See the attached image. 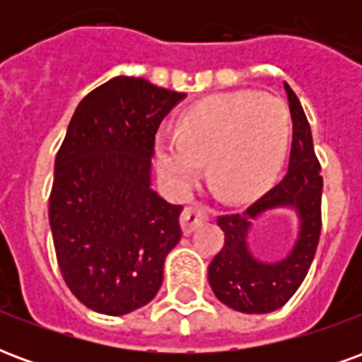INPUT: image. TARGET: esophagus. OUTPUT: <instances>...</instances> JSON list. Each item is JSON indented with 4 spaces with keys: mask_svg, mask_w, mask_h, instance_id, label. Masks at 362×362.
<instances>
[{
    "mask_svg": "<svg viewBox=\"0 0 362 362\" xmlns=\"http://www.w3.org/2000/svg\"><path fill=\"white\" fill-rule=\"evenodd\" d=\"M207 219H209V211H207L205 207H202V205H189V207H186L184 213H182V230H184L186 235H189V233H194L197 227H202L204 223H207Z\"/></svg>",
    "mask_w": 362,
    "mask_h": 362,
    "instance_id": "1",
    "label": "esophagus"
}]
</instances>
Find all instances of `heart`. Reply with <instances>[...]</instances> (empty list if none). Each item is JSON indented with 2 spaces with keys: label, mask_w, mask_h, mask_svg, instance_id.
Segmentation results:
<instances>
[{
  "label": "heart",
  "mask_w": 362,
  "mask_h": 362,
  "mask_svg": "<svg viewBox=\"0 0 362 362\" xmlns=\"http://www.w3.org/2000/svg\"><path fill=\"white\" fill-rule=\"evenodd\" d=\"M288 143L291 116L279 98L235 90L188 108L176 132H158V168L174 189L188 192L204 176L207 160L223 196L248 199L277 176Z\"/></svg>",
  "instance_id": "obj_1"
}]
</instances>
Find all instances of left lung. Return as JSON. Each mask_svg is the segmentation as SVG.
Listing matches in <instances>:
<instances>
[{
	"instance_id": "8db88e82",
	"label": "left lung",
	"mask_w": 362,
	"mask_h": 362,
	"mask_svg": "<svg viewBox=\"0 0 362 362\" xmlns=\"http://www.w3.org/2000/svg\"><path fill=\"white\" fill-rule=\"evenodd\" d=\"M293 119V145L285 178L246 211L219 217L225 246L209 264L207 279L221 303L244 314H267L281 308L308 273L322 228V176L314 155L308 119L298 98L283 83ZM287 209L297 215V236L285 257L262 260L250 250L247 236L266 212Z\"/></svg>"
}]
</instances>
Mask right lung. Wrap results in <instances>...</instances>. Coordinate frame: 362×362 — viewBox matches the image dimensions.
Returning a JSON list of instances; mask_svg holds the SVG:
<instances>
[{"mask_svg": "<svg viewBox=\"0 0 362 362\" xmlns=\"http://www.w3.org/2000/svg\"><path fill=\"white\" fill-rule=\"evenodd\" d=\"M184 93L118 75L83 98L59 147L50 228L67 287L87 308L124 316L151 303L182 205L151 188L160 122Z\"/></svg>", "mask_w": 362, "mask_h": 362, "instance_id": "obj_1", "label": "right lung"}]
</instances>
